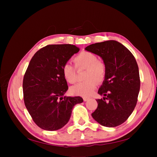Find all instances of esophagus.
<instances>
[{"label": "esophagus", "mask_w": 157, "mask_h": 157, "mask_svg": "<svg viewBox=\"0 0 157 157\" xmlns=\"http://www.w3.org/2000/svg\"><path fill=\"white\" fill-rule=\"evenodd\" d=\"M89 99H90L89 98H87V97H84V98H83V100H84V101H88V100Z\"/></svg>", "instance_id": "1"}]
</instances>
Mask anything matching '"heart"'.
I'll use <instances>...</instances> for the list:
<instances>
[{
    "mask_svg": "<svg viewBox=\"0 0 157 157\" xmlns=\"http://www.w3.org/2000/svg\"><path fill=\"white\" fill-rule=\"evenodd\" d=\"M73 62L77 69L86 68L84 75V82L71 87V92L75 96H88L92 93L97 82L101 83L105 78L107 68L105 63L98 59V56L88 51L80 52L73 58ZM63 77L69 84L77 81L76 69L69 63H65L61 68Z\"/></svg>",
    "mask_w": 157,
    "mask_h": 157,
    "instance_id": "b5f03b06",
    "label": "heart"
}]
</instances>
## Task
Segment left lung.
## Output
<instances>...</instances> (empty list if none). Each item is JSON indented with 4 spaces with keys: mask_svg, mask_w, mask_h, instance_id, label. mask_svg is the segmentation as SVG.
Segmentation results:
<instances>
[{
    "mask_svg": "<svg viewBox=\"0 0 157 157\" xmlns=\"http://www.w3.org/2000/svg\"><path fill=\"white\" fill-rule=\"evenodd\" d=\"M85 50L99 56L107 68L105 80L98 94L94 119L106 127L124 123L136 105L140 89L138 65L130 51L116 40L90 44Z\"/></svg>",
    "mask_w": 157,
    "mask_h": 157,
    "instance_id": "8db88e82",
    "label": "left lung"
}]
</instances>
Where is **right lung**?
Instances as JSON below:
<instances>
[{
	"instance_id": "obj_1",
	"label": "right lung",
	"mask_w": 157,
	"mask_h": 157,
	"mask_svg": "<svg viewBox=\"0 0 157 157\" xmlns=\"http://www.w3.org/2000/svg\"><path fill=\"white\" fill-rule=\"evenodd\" d=\"M79 48L71 44H50L33 56L23 80V100L35 124L54 131L69 122L73 107L82 98L65 97L68 90L61 68Z\"/></svg>"
}]
</instances>
